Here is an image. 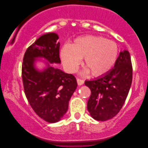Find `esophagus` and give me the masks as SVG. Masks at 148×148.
<instances>
[{"instance_id": "esophagus-1", "label": "esophagus", "mask_w": 148, "mask_h": 148, "mask_svg": "<svg viewBox=\"0 0 148 148\" xmlns=\"http://www.w3.org/2000/svg\"><path fill=\"white\" fill-rule=\"evenodd\" d=\"M77 82L78 86H82L84 84V81L81 79H77Z\"/></svg>"}]
</instances>
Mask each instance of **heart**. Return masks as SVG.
I'll return each mask as SVG.
<instances>
[{"label":"heart","instance_id":"obj_1","mask_svg":"<svg viewBox=\"0 0 148 148\" xmlns=\"http://www.w3.org/2000/svg\"><path fill=\"white\" fill-rule=\"evenodd\" d=\"M119 48L114 42L96 36H86L76 38L72 45L66 44L60 50V56L66 69L75 73L84 58L86 65L81 74L91 72L93 76L106 74L116 62Z\"/></svg>","mask_w":148,"mask_h":148}]
</instances>
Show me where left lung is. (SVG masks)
Masks as SVG:
<instances>
[{"instance_id":"obj_1","label":"left lung","mask_w":148,"mask_h":148,"mask_svg":"<svg viewBox=\"0 0 148 148\" xmlns=\"http://www.w3.org/2000/svg\"><path fill=\"white\" fill-rule=\"evenodd\" d=\"M132 75L130 54L124 50L120 52L114 68L104 75L85 82L91 90L88 110L93 119L104 121L118 114L128 96Z\"/></svg>"}]
</instances>
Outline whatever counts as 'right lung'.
I'll return each instance as SVG.
<instances>
[{
  "instance_id": "1",
  "label": "right lung",
  "mask_w": 148,
  "mask_h": 148,
  "mask_svg": "<svg viewBox=\"0 0 148 148\" xmlns=\"http://www.w3.org/2000/svg\"><path fill=\"white\" fill-rule=\"evenodd\" d=\"M58 39V34L54 32L38 38L26 50L22 65L26 98L34 112L50 123L58 122L66 114L69 102L77 86L72 74L51 64H60ZM38 61L44 66L38 68Z\"/></svg>"
}]
</instances>
